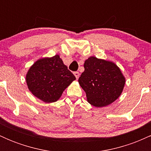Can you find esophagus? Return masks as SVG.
Returning <instances> with one entry per match:
<instances>
[{"mask_svg":"<svg viewBox=\"0 0 151 151\" xmlns=\"http://www.w3.org/2000/svg\"><path fill=\"white\" fill-rule=\"evenodd\" d=\"M74 76H75L76 79H78V78L79 77V72H74Z\"/></svg>","mask_w":151,"mask_h":151,"instance_id":"34e87169","label":"esophagus"}]
</instances>
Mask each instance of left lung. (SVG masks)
<instances>
[{
  "instance_id": "obj_1",
  "label": "left lung",
  "mask_w": 151,
  "mask_h": 151,
  "mask_svg": "<svg viewBox=\"0 0 151 151\" xmlns=\"http://www.w3.org/2000/svg\"><path fill=\"white\" fill-rule=\"evenodd\" d=\"M84 67L78 81L90 104L106 106L120 96L126 78L114 62L91 56L85 60Z\"/></svg>"
}]
</instances>
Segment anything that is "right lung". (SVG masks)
<instances>
[{
	"mask_svg": "<svg viewBox=\"0 0 151 151\" xmlns=\"http://www.w3.org/2000/svg\"><path fill=\"white\" fill-rule=\"evenodd\" d=\"M75 79L59 55L39 59L26 74V83L30 92L45 103L58 101Z\"/></svg>",
	"mask_w": 151,
	"mask_h": 151,
	"instance_id": "1",
	"label": "right lung"
}]
</instances>
